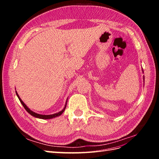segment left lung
<instances>
[{
  "label": "left lung",
  "mask_w": 159,
  "mask_h": 159,
  "mask_svg": "<svg viewBox=\"0 0 159 159\" xmlns=\"http://www.w3.org/2000/svg\"><path fill=\"white\" fill-rule=\"evenodd\" d=\"M144 73V72H143ZM143 80H144V81H145V76H143Z\"/></svg>",
  "instance_id": "1"
}]
</instances>
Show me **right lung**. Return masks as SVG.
I'll use <instances>...</instances> for the list:
<instances>
[{"mask_svg":"<svg viewBox=\"0 0 159 159\" xmlns=\"http://www.w3.org/2000/svg\"><path fill=\"white\" fill-rule=\"evenodd\" d=\"M16 95H17L18 98L19 99V100H20V103H21L22 105H23V107H25V109L26 110V111H27L28 113H30L31 115H32L33 117H36V118H39V119H53V118H54V117L60 116V115H61L62 113H63L64 111H65V109H66V105H67V102H68V99H67L66 104H65V106H64V109H62L61 111H60L58 112V113H54V114H52V115H41V114H38V113H35V112L32 111V110H30L29 108H28V107L26 106V105L22 102V100L20 99V98L19 97V95H18V94L16 91Z\"/></svg>","mask_w":159,"mask_h":159,"instance_id":"right-lung-1","label":"right lung"}]
</instances>
